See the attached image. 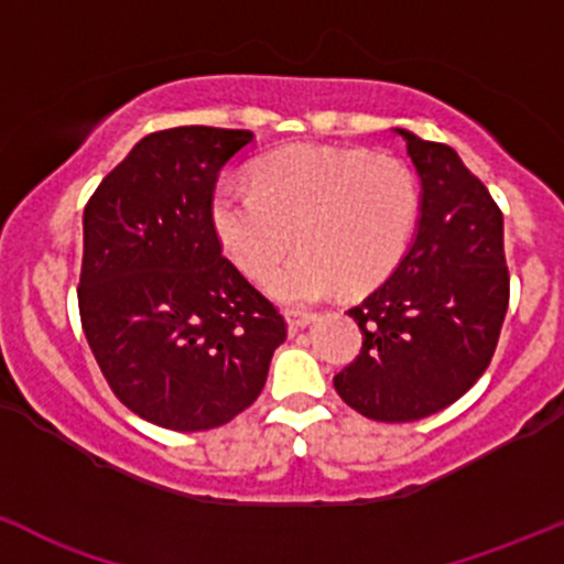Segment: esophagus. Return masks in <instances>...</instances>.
I'll use <instances>...</instances> for the list:
<instances>
[{"instance_id": "esophagus-1", "label": "esophagus", "mask_w": 564, "mask_h": 564, "mask_svg": "<svg viewBox=\"0 0 564 564\" xmlns=\"http://www.w3.org/2000/svg\"><path fill=\"white\" fill-rule=\"evenodd\" d=\"M311 322H316V313H311V311H286V324H289V329H302V327H307V324Z\"/></svg>"}]
</instances>
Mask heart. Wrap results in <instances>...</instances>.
Returning <instances> with one entry per match:
<instances>
[{
	"instance_id": "obj_1",
	"label": "heart",
	"mask_w": 564,
	"mask_h": 564,
	"mask_svg": "<svg viewBox=\"0 0 564 564\" xmlns=\"http://www.w3.org/2000/svg\"><path fill=\"white\" fill-rule=\"evenodd\" d=\"M251 192L218 188L216 227L227 257L294 305L335 292L361 294L383 283L405 257L422 216V183L408 162L361 148L289 145L257 159Z\"/></svg>"
}]
</instances>
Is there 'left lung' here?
Returning a JSON list of instances; mask_svg holds the SVG:
<instances>
[{"mask_svg": "<svg viewBox=\"0 0 564 564\" xmlns=\"http://www.w3.org/2000/svg\"><path fill=\"white\" fill-rule=\"evenodd\" d=\"M422 177L413 246L348 311L361 348L335 376L346 405L376 422H416L459 400L495 357L511 297L502 210L454 148L397 129Z\"/></svg>", "mask_w": 564, "mask_h": 564, "instance_id": "left-lung-1", "label": "left lung"}]
</instances>
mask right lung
I'll use <instances>...</instances> for the list:
<instances>
[{"instance_id":"1","label":"right lung","mask_w":564,"mask_h":564,"mask_svg":"<svg viewBox=\"0 0 564 564\" xmlns=\"http://www.w3.org/2000/svg\"><path fill=\"white\" fill-rule=\"evenodd\" d=\"M251 140L213 127L148 134L83 210V332L112 394L164 430L232 422L286 340L281 311L213 227L218 173Z\"/></svg>"}]
</instances>
